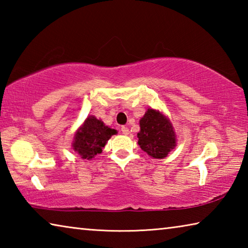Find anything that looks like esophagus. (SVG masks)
<instances>
[{
  "mask_svg": "<svg viewBox=\"0 0 248 248\" xmlns=\"http://www.w3.org/2000/svg\"><path fill=\"white\" fill-rule=\"evenodd\" d=\"M121 132H123L124 136H128V134H129V129L124 125V127H121Z\"/></svg>",
  "mask_w": 248,
  "mask_h": 248,
  "instance_id": "34e87169",
  "label": "esophagus"
}]
</instances>
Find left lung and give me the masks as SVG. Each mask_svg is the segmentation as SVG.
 Segmentation results:
<instances>
[{
  "label": "left lung",
  "instance_id": "1",
  "mask_svg": "<svg viewBox=\"0 0 248 248\" xmlns=\"http://www.w3.org/2000/svg\"><path fill=\"white\" fill-rule=\"evenodd\" d=\"M138 143L151 157L164 158L176 146V134L170 119L149 108L140 119Z\"/></svg>",
  "mask_w": 248,
  "mask_h": 248
}]
</instances>
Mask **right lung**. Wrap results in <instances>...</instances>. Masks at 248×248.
Masks as SVG:
<instances>
[{
    "instance_id": "right-lung-1",
    "label": "right lung",
    "mask_w": 248,
    "mask_h": 248,
    "mask_svg": "<svg viewBox=\"0 0 248 248\" xmlns=\"http://www.w3.org/2000/svg\"><path fill=\"white\" fill-rule=\"evenodd\" d=\"M116 133L115 129L105 125L102 120H98L94 116H89L75 132L72 143L73 150L82 158L91 159L95 157V155L102 153L107 141Z\"/></svg>"
}]
</instances>
